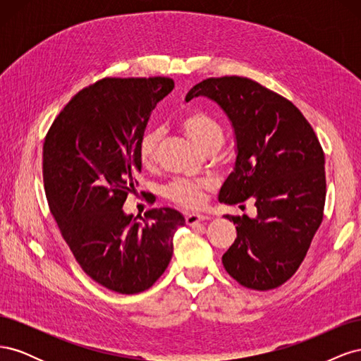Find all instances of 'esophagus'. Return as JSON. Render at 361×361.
Returning a JSON list of instances; mask_svg holds the SVG:
<instances>
[{
    "mask_svg": "<svg viewBox=\"0 0 361 361\" xmlns=\"http://www.w3.org/2000/svg\"><path fill=\"white\" fill-rule=\"evenodd\" d=\"M204 220H206V216L202 215V214H188V215H185V221H187L188 226H195V224H199V223H202Z\"/></svg>",
    "mask_w": 361,
    "mask_h": 361,
    "instance_id": "34e87169",
    "label": "esophagus"
}]
</instances>
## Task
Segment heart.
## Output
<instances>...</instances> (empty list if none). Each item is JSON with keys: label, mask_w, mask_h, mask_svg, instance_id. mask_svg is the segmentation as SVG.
Instances as JSON below:
<instances>
[{"label": "heart", "mask_w": 361, "mask_h": 361, "mask_svg": "<svg viewBox=\"0 0 361 361\" xmlns=\"http://www.w3.org/2000/svg\"><path fill=\"white\" fill-rule=\"evenodd\" d=\"M179 128L187 134L192 143L204 154L218 150L224 143V128L209 113L202 110H188L179 117ZM159 135L155 130H149L141 137L137 154L141 166L152 169L158 157ZM211 188V183L203 179H185L179 178L171 180L166 187V197L183 207H197L203 194Z\"/></svg>", "instance_id": "b5f03b06"}]
</instances>
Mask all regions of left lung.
I'll return each mask as SVG.
<instances>
[{
    "instance_id": "1",
    "label": "left lung",
    "mask_w": 361,
    "mask_h": 361,
    "mask_svg": "<svg viewBox=\"0 0 361 361\" xmlns=\"http://www.w3.org/2000/svg\"><path fill=\"white\" fill-rule=\"evenodd\" d=\"M207 96L232 120L238 157L220 202L255 200L257 216L226 215L236 239L223 255L239 285L269 290L288 281L324 220L325 158L307 118L286 97L244 76L206 78L185 101Z\"/></svg>"
}]
</instances>
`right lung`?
Instances as JSON below:
<instances>
[{
	"label": "right lung",
	"mask_w": 361,
	"mask_h": 361,
	"mask_svg": "<svg viewBox=\"0 0 361 361\" xmlns=\"http://www.w3.org/2000/svg\"><path fill=\"white\" fill-rule=\"evenodd\" d=\"M173 87L167 76H106L72 97L43 141V188L59 231L85 274L117 293L155 285L185 224L170 207L149 209L141 223L122 209L138 185L150 113Z\"/></svg>",
	"instance_id": "add662e5"
}]
</instances>
